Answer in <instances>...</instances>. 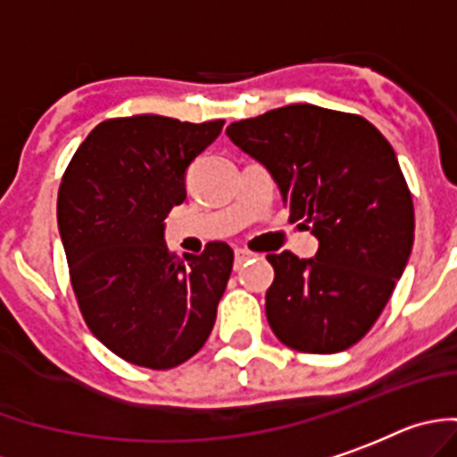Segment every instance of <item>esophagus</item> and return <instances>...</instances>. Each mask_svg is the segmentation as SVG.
Returning <instances> with one entry per match:
<instances>
[{
    "label": "esophagus",
    "mask_w": 457,
    "mask_h": 457,
    "mask_svg": "<svg viewBox=\"0 0 457 457\" xmlns=\"http://www.w3.org/2000/svg\"><path fill=\"white\" fill-rule=\"evenodd\" d=\"M250 257H253V253H250V250H245V248L234 250V269H241V264H244L245 259H250Z\"/></svg>",
    "instance_id": "obj_1"
}]
</instances>
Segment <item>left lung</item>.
<instances>
[{
	"label": "left lung",
	"mask_w": 457,
	"mask_h": 457,
	"mask_svg": "<svg viewBox=\"0 0 457 457\" xmlns=\"http://www.w3.org/2000/svg\"><path fill=\"white\" fill-rule=\"evenodd\" d=\"M225 134L319 238L310 259L269 254L270 330L300 353L346 351L371 330L412 253V195L396 152L364 118L314 104L266 111Z\"/></svg>",
	"instance_id": "left-lung-1"
}]
</instances>
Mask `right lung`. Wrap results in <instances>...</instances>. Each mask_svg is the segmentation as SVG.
Wrapping results in <instances>:
<instances>
[{"instance_id": "add662e5", "label": "right lung", "mask_w": 457, "mask_h": 457, "mask_svg": "<svg viewBox=\"0 0 457 457\" xmlns=\"http://www.w3.org/2000/svg\"><path fill=\"white\" fill-rule=\"evenodd\" d=\"M225 120L143 116L104 120L70 162L56 219L70 279L90 332L122 360L172 369L212 335L234 253L198 257L166 245V216L187 200V170Z\"/></svg>"}]
</instances>
